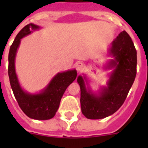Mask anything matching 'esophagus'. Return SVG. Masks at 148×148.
<instances>
[{
  "label": "esophagus",
  "mask_w": 148,
  "mask_h": 148,
  "mask_svg": "<svg viewBox=\"0 0 148 148\" xmlns=\"http://www.w3.org/2000/svg\"><path fill=\"white\" fill-rule=\"evenodd\" d=\"M75 67H76V70L78 72L81 71L82 70H83V68L84 67V64L82 62H77L76 64H75Z\"/></svg>",
  "instance_id": "34e87169"
}]
</instances>
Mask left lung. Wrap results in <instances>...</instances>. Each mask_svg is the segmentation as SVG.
<instances>
[{"instance_id": "8db88e82", "label": "left lung", "mask_w": 148, "mask_h": 148, "mask_svg": "<svg viewBox=\"0 0 148 148\" xmlns=\"http://www.w3.org/2000/svg\"><path fill=\"white\" fill-rule=\"evenodd\" d=\"M112 58L104 68L112 70L107 86L95 92L86 74L79 75L77 81L81 88V112L87 118L102 119L112 115L125 101L137 73V51L131 37L122 31L113 40L108 50Z\"/></svg>"}]
</instances>
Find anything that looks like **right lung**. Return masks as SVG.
Segmentation results:
<instances>
[{
	"mask_svg": "<svg viewBox=\"0 0 148 148\" xmlns=\"http://www.w3.org/2000/svg\"><path fill=\"white\" fill-rule=\"evenodd\" d=\"M41 28L34 24H29L17 34L8 55V75L14 97L23 112L31 119L49 120L58 111L60 100L67 88L76 79L75 69L59 72L52 77L44 89L37 93H30L20 84L15 69V59L22 38Z\"/></svg>",
	"mask_w": 148,
	"mask_h": 148,
	"instance_id": "right-lung-1",
	"label": "right lung"
}]
</instances>
